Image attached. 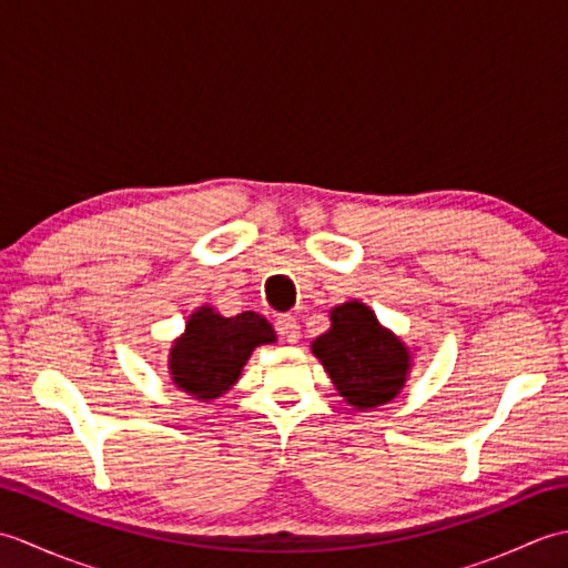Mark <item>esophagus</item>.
Wrapping results in <instances>:
<instances>
[{
  "label": "esophagus",
  "mask_w": 568,
  "mask_h": 568,
  "mask_svg": "<svg viewBox=\"0 0 568 568\" xmlns=\"http://www.w3.org/2000/svg\"><path fill=\"white\" fill-rule=\"evenodd\" d=\"M275 332L281 334V339L291 342V344H295L300 339V324L291 315H283V317L275 320Z\"/></svg>",
  "instance_id": "esophagus-1"
}]
</instances>
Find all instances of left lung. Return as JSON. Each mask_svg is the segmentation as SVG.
<instances>
[{"label":"left lung","mask_w":568,"mask_h":568,"mask_svg":"<svg viewBox=\"0 0 568 568\" xmlns=\"http://www.w3.org/2000/svg\"><path fill=\"white\" fill-rule=\"evenodd\" d=\"M329 317L332 327L312 342V354L322 361L334 388L356 409L390 403L413 366L409 348L358 300L336 305Z\"/></svg>","instance_id":"obj_1"}]
</instances>
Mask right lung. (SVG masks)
<instances>
[{"label": "right lung", "instance_id": "1", "mask_svg": "<svg viewBox=\"0 0 568 568\" xmlns=\"http://www.w3.org/2000/svg\"><path fill=\"white\" fill-rule=\"evenodd\" d=\"M273 342V327L256 312L222 317L214 307L202 305L173 342L168 368L180 390L197 400H214L239 381L253 348Z\"/></svg>", "mask_w": 568, "mask_h": 568}]
</instances>
